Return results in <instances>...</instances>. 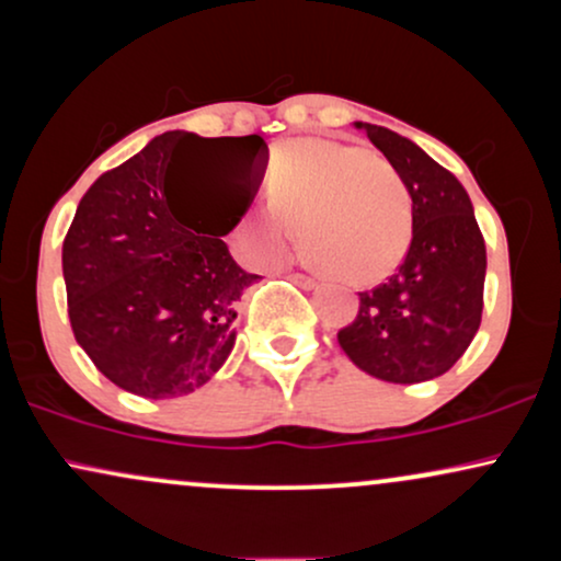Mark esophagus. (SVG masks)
Returning a JSON list of instances; mask_svg holds the SVG:
<instances>
[{"label": "esophagus", "instance_id": "1", "mask_svg": "<svg viewBox=\"0 0 561 561\" xmlns=\"http://www.w3.org/2000/svg\"><path fill=\"white\" fill-rule=\"evenodd\" d=\"M287 279L295 282V285L302 287V289H313V287H317V279H313V276H308V274H289Z\"/></svg>", "mask_w": 561, "mask_h": 561}]
</instances>
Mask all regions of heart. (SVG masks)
Returning <instances> with one entry per match:
<instances>
[{
    "label": "heart",
    "mask_w": 561,
    "mask_h": 561,
    "mask_svg": "<svg viewBox=\"0 0 561 561\" xmlns=\"http://www.w3.org/2000/svg\"><path fill=\"white\" fill-rule=\"evenodd\" d=\"M266 205L237 224L244 259L282 261L298 240L308 255L356 285L398 272L414 237V205L401 173L385 158L334 139H293L274 150Z\"/></svg>",
    "instance_id": "heart-1"
}]
</instances>
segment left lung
Listing matches in <instances>:
<instances>
[{"label":"left lung","mask_w":561,"mask_h":561,"mask_svg":"<svg viewBox=\"0 0 561 561\" xmlns=\"http://www.w3.org/2000/svg\"><path fill=\"white\" fill-rule=\"evenodd\" d=\"M409 186L414 237L385 285L358 293V317L337 343L358 369L396 385L435 379L459 362L480 330L485 240L472 199L454 173L414 141L358 121Z\"/></svg>","instance_id":"8db88e82"}]
</instances>
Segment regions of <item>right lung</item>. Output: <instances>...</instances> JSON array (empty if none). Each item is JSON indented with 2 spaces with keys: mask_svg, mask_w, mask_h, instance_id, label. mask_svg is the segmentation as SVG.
Here are the masks:
<instances>
[{
  "mask_svg": "<svg viewBox=\"0 0 561 561\" xmlns=\"http://www.w3.org/2000/svg\"><path fill=\"white\" fill-rule=\"evenodd\" d=\"M195 157L193 205H178V165ZM259 134L205 139L165 131L89 186L62 242L76 343L121 390L179 398L229 358L240 298L259 274L227 237L261 184Z\"/></svg>",
  "mask_w": 561,
  "mask_h": 561,
  "instance_id": "1",
  "label": "right lung"
}]
</instances>
